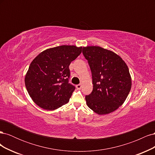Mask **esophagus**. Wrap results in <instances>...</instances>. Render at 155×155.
Wrapping results in <instances>:
<instances>
[{"instance_id":"obj_1","label":"esophagus","mask_w":155,"mask_h":155,"mask_svg":"<svg viewBox=\"0 0 155 155\" xmlns=\"http://www.w3.org/2000/svg\"><path fill=\"white\" fill-rule=\"evenodd\" d=\"M76 88L78 90H80V89L81 88V85H80V84H79V85H76Z\"/></svg>"}]
</instances>
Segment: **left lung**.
<instances>
[{
	"instance_id": "8db88e82",
	"label": "left lung",
	"mask_w": 155,
	"mask_h": 155,
	"mask_svg": "<svg viewBox=\"0 0 155 155\" xmlns=\"http://www.w3.org/2000/svg\"><path fill=\"white\" fill-rule=\"evenodd\" d=\"M90 66L93 83L91 94L85 96L88 107L99 115L109 114L122 105L132 81L127 65L118 55L100 46L83 48Z\"/></svg>"
}]
</instances>
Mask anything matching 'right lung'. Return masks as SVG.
Instances as JSON below:
<instances>
[{
	"mask_svg": "<svg viewBox=\"0 0 155 155\" xmlns=\"http://www.w3.org/2000/svg\"><path fill=\"white\" fill-rule=\"evenodd\" d=\"M81 51L82 47L62 45L44 50L32 61L25 82L35 104L53 110L67 104L75 90L68 83L69 65Z\"/></svg>",
	"mask_w": 155,
	"mask_h": 155,
	"instance_id": "1",
	"label": "right lung"
}]
</instances>
